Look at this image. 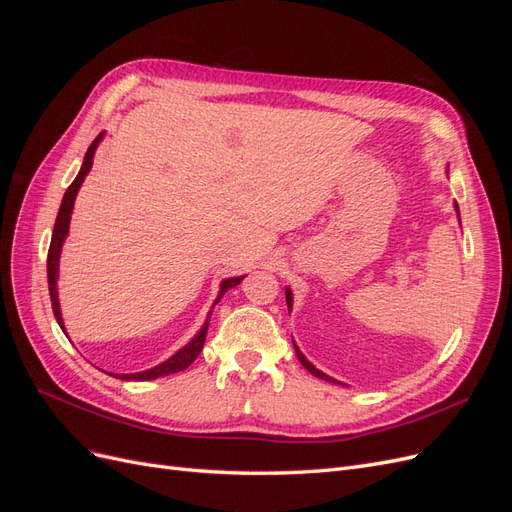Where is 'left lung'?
Wrapping results in <instances>:
<instances>
[{"label":"left lung","mask_w":512,"mask_h":512,"mask_svg":"<svg viewBox=\"0 0 512 512\" xmlns=\"http://www.w3.org/2000/svg\"><path fill=\"white\" fill-rule=\"evenodd\" d=\"M286 303H288V309H290V303H292V294H290V290H286ZM294 344V342H292ZM294 350H297V356H299V361H301V365L309 371V374H314L316 378H320V380H329V382H335L333 378H329L327 374H322V371L320 369H316L312 363H309L307 359H305V356H303V352L297 348V344H294Z\"/></svg>","instance_id":"left-lung-1"}]
</instances>
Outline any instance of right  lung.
<instances>
[{"label": "right lung", "mask_w": 512, "mask_h": 512, "mask_svg": "<svg viewBox=\"0 0 512 512\" xmlns=\"http://www.w3.org/2000/svg\"><path fill=\"white\" fill-rule=\"evenodd\" d=\"M102 138V132L94 138V143L89 145L87 153H85V162L79 170V175H76V179L70 183V188L66 190L64 194V200H61V207H59V213H57V220H55V228H53V237H51V247H49V256H46V275H49V292H51V305H53V314L59 322V327L64 329V322H61V312H59V301H57V267H59V252H61V243H64L66 235H68V228H70V213H72V207H74V198H76V192H79L81 183L85 179V175L89 173L91 164H94V153H96V147L100 143ZM243 280V277H230V280H224L222 282V288H220V297L218 301L222 299V294L237 286L239 282ZM215 301V303H218ZM211 316V312H209ZM207 329H209V318L205 322V327L200 329V333L192 339V342L181 348L177 354L170 356L168 361L160 363L158 367L153 369H147V371H141V374H123V376H117L121 380H153V378H162V376H168V374H177V371H183L188 369L194 361L196 356L200 354V350H203V344H205V337H207Z\"/></svg>", "instance_id": "add662e5"}]
</instances>
